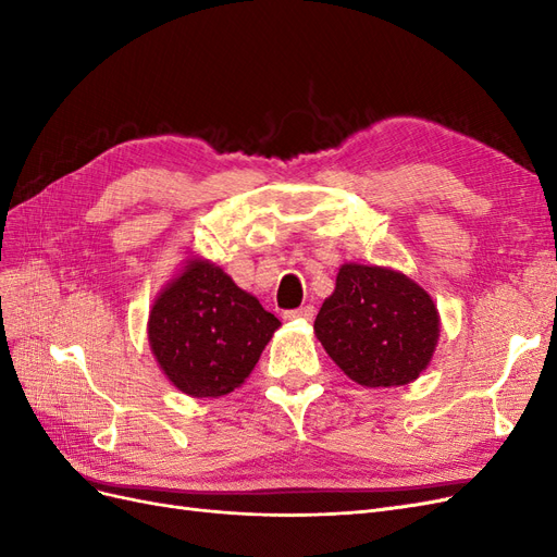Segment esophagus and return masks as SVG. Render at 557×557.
Returning <instances> with one entry per match:
<instances>
[{
  "label": "esophagus",
  "instance_id": "1",
  "mask_svg": "<svg viewBox=\"0 0 557 557\" xmlns=\"http://www.w3.org/2000/svg\"><path fill=\"white\" fill-rule=\"evenodd\" d=\"M313 315H315V309L311 307V305H307V307H299V309H295V311H285V320H313Z\"/></svg>",
  "mask_w": 557,
  "mask_h": 557
}]
</instances>
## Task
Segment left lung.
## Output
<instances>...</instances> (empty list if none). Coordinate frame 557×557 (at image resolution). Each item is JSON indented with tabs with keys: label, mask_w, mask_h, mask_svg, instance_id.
<instances>
[{
	"label": "left lung",
	"mask_w": 557,
	"mask_h": 557,
	"mask_svg": "<svg viewBox=\"0 0 557 557\" xmlns=\"http://www.w3.org/2000/svg\"><path fill=\"white\" fill-rule=\"evenodd\" d=\"M313 330L348 379L367 387H393L416 381L428 369L440 339V311L401 272L346 262Z\"/></svg>",
	"instance_id": "left-lung-1"
}]
</instances>
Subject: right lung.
I'll list each match as a JSON object with an SVG mask.
<instances>
[{"label":"right lung","instance_id":"obj_1","mask_svg":"<svg viewBox=\"0 0 557 557\" xmlns=\"http://www.w3.org/2000/svg\"><path fill=\"white\" fill-rule=\"evenodd\" d=\"M278 327L221 267L193 258L153 301L148 342L181 393L223 397L248 379Z\"/></svg>","mask_w":557,"mask_h":557}]
</instances>
